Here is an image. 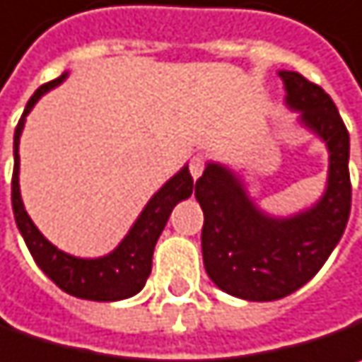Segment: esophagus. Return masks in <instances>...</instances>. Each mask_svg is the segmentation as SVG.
Masks as SVG:
<instances>
[{
	"label": "esophagus",
	"mask_w": 362,
	"mask_h": 362,
	"mask_svg": "<svg viewBox=\"0 0 362 362\" xmlns=\"http://www.w3.org/2000/svg\"><path fill=\"white\" fill-rule=\"evenodd\" d=\"M204 167H206V160L197 154V156H193L191 158V165H189V173L193 179H199L202 177V173H204Z\"/></svg>",
	"instance_id": "1"
}]
</instances>
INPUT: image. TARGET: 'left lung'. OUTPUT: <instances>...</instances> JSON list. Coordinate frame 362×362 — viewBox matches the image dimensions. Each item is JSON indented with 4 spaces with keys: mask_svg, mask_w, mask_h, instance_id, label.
Returning <instances> with one entry per match:
<instances>
[{
    "mask_svg": "<svg viewBox=\"0 0 362 362\" xmlns=\"http://www.w3.org/2000/svg\"><path fill=\"white\" fill-rule=\"evenodd\" d=\"M277 75L287 107L299 112V124L328 148L322 197L298 214L271 216L255 204L240 173L214 160L195 183L204 209L202 252L209 279L248 301H275L303 287L332 255L351 214V140L334 101L296 71Z\"/></svg>",
    "mask_w": 362,
    "mask_h": 362,
    "instance_id": "left-lung-1",
    "label": "left lung"
}]
</instances>
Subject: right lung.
Instances as JSON below:
<instances>
[{"instance_id": "right-lung-1", "label": "right lung", "mask_w": 362, "mask_h": 362, "mask_svg": "<svg viewBox=\"0 0 362 362\" xmlns=\"http://www.w3.org/2000/svg\"><path fill=\"white\" fill-rule=\"evenodd\" d=\"M69 77L63 73L59 79L45 83L36 89V93L26 103V110L16 126L13 132V177H11V208L18 230L26 243L28 250L36 264L48 275V279L54 281L69 296L91 301H119L136 296L151 275L153 269V252L160 232L167 226V220L171 216L173 208L187 199L193 193V179L189 175V167L185 165L181 171H177L171 179L154 193L148 204L140 211L128 234L122 238V243L107 255L98 259H81L57 248L48 243L45 234L30 220L22 193H20V136L26 124V116L36 105L45 93L59 87Z\"/></svg>"}]
</instances>
